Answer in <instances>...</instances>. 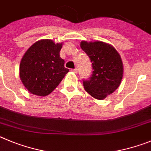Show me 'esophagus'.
Masks as SVG:
<instances>
[{
	"mask_svg": "<svg viewBox=\"0 0 151 151\" xmlns=\"http://www.w3.org/2000/svg\"><path fill=\"white\" fill-rule=\"evenodd\" d=\"M71 71H73V72H74V73H77L78 70H77V68H74V69H71Z\"/></svg>",
	"mask_w": 151,
	"mask_h": 151,
	"instance_id": "obj_1",
	"label": "esophagus"
}]
</instances>
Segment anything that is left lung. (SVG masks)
Returning a JSON list of instances; mask_svg holds the SVG:
<instances>
[{
  "mask_svg": "<svg viewBox=\"0 0 151 151\" xmlns=\"http://www.w3.org/2000/svg\"><path fill=\"white\" fill-rule=\"evenodd\" d=\"M81 47L90 59L93 69L91 77L83 81L84 89L92 97L105 99L121 83L123 66L120 55L112 46L101 41H82Z\"/></svg>",
  "mask_w": 151,
  "mask_h": 151,
  "instance_id": "8db88e82",
  "label": "left lung"
}]
</instances>
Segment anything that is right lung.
I'll return each mask as SVG.
<instances>
[{"mask_svg":"<svg viewBox=\"0 0 151 151\" xmlns=\"http://www.w3.org/2000/svg\"><path fill=\"white\" fill-rule=\"evenodd\" d=\"M62 43L46 39L36 42L23 55L19 66L22 82L31 93L46 96L52 92L69 70L59 55Z\"/></svg>","mask_w":151,"mask_h":151,"instance_id":"obj_1","label":"right lung"}]
</instances>
